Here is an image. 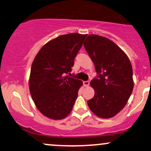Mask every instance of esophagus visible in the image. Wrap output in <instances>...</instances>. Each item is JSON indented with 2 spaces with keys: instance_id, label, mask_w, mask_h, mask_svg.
<instances>
[{
  "instance_id": "34e87169",
  "label": "esophagus",
  "mask_w": 151,
  "mask_h": 151,
  "mask_svg": "<svg viewBox=\"0 0 151 151\" xmlns=\"http://www.w3.org/2000/svg\"><path fill=\"white\" fill-rule=\"evenodd\" d=\"M89 83H90V81H83V86H84L85 87H88V86Z\"/></svg>"
}]
</instances>
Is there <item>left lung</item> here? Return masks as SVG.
I'll list each match as a JSON object with an SVG mask.
<instances>
[{"instance_id": "1", "label": "left lung", "mask_w": 151, "mask_h": 151, "mask_svg": "<svg viewBox=\"0 0 151 151\" xmlns=\"http://www.w3.org/2000/svg\"><path fill=\"white\" fill-rule=\"evenodd\" d=\"M83 45L98 74L90 83L95 95L88 100V105L98 117H114L126 105L133 91L131 63L125 53L106 37L89 35Z\"/></svg>"}]
</instances>
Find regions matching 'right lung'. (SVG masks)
Listing matches in <instances>:
<instances>
[{
    "mask_svg": "<svg viewBox=\"0 0 151 151\" xmlns=\"http://www.w3.org/2000/svg\"><path fill=\"white\" fill-rule=\"evenodd\" d=\"M86 36L79 33L58 36L45 44L34 58L30 93L36 107L46 117L61 120L71 112L83 82L64 74L71 72Z\"/></svg>",
    "mask_w": 151,
    "mask_h": 151,
    "instance_id": "1",
    "label": "right lung"
}]
</instances>
